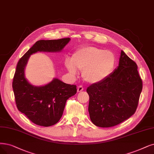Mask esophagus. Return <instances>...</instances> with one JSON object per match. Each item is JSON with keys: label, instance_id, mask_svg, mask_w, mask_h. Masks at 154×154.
Returning <instances> with one entry per match:
<instances>
[{"label": "esophagus", "instance_id": "34e87169", "mask_svg": "<svg viewBox=\"0 0 154 154\" xmlns=\"http://www.w3.org/2000/svg\"><path fill=\"white\" fill-rule=\"evenodd\" d=\"M83 90V87H82V86H81V85L80 86H78V87L77 88L78 92H81Z\"/></svg>", "mask_w": 154, "mask_h": 154}]
</instances>
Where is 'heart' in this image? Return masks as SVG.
Listing matches in <instances>:
<instances>
[{
    "instance_id": "1",
    "label": "heart",
    "mask_w": 154,
    "mask_h": 154,
    "mask_svg": "<svg viewBox=\"0 0 154 154\" xmlns=\"http://www.w3.org/2000/svg\"><path fill=\"white\" fill-rule=\"evenodd\" d=\"M116 59L113 52L94 46L78 49L71 60H66L67 69L72 76H76L78 70L82 71L84 80L90 84L98 83L106 79L114 69Z\"/></svg>"
}]
</instances>
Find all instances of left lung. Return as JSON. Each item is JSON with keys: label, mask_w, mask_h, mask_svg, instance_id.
Listing matches in <instances>:
<instances>
[{"label": "left lung", "mask_w": 154, "mask_h": 154, "mask_svg": "<svg viewBox=\"0 0 154 154\" xmlns=\"http://www.w3.org/2000/svg\"><path fill=\"white\" fill-rule=\"evenodd\" d=\"M137 69V64L121 51L114 71L103 81L87 88L90 118L95 126H114L134 114L142 90Z\"/></svg>", "instance_id": "obj_1"}]
</instances>
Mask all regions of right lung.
<instances>
[{
    "instance_id": "add662e5",
    "label": "right lung",
    "mask_w": 154,
    "mask_h": 154,
    "mask_svg": "<svg viewBox=\"0 0 154 154\" xmlns=\"http://www.w3.org/2000/svg\"><path fill=\"white\" fill-rule=\"evenodd\" d=\"M70 40H38L17 63L13 82L16 106L37 125L47 127L56 124L63 116L66 100L76 94L77 89L76 85L66 84L57 78L45 85H32L24 74L28 60L38 52H60Z\"/></svg>"
}]
</instances>
